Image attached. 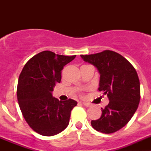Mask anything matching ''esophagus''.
<instances>
[{
	"mask_svg": "<svg viewBox=\"0 0 151 151\" xmlns=\"http://www.w3.org/2000/svg\"><path fill=\"white\" fill-rule=\"evenodd\" d=\"M81 104H83L85 106H86V107H89V106H91V104H88V103L81 102Z\"/></svg>",
	"mask_w": 151,
	"mask_h": 151,
	"instance_id": "obj_1",
	"label": "esophagus"
}]
</instances>
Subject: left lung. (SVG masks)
Wrapping results in <instances>:
<instances>
[{"mask_svg": "<svg viewBox=\"0 0 151 151\" xmlns=\"http://www.w3.org/2000/svg\"><path fill=\"white\" fill-rule=\"evenodd\" d=\"M81 57L97 69L98 90L110 101L104 109L101 108V118L91 121L92 127L105 134L115 132L129 122L138 109L141 91L137 72L127 60L112 50Z\"/></svg>", "mask_w": 151, "mask_h": 151, "instance_id": "8db88e82", "label": "left lung"}]
</instances>
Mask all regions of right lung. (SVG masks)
Returning <instances> with one entry per match:
<instances>
[{
  "label": "right lung",
  "mask_w": 151,
  "mask_h": 151,
  "mask_svg": "<svg viewBox=\"0 0 151 151\" xmlns=\"http://www.w3.org/2000/svg\"><path fill=\"white\" fill-rule=\"evenodd\" d=\"M75 57L45 50L26 63L19 77L17 99L21 112L29 126L41 135L59 134L69 125L77 101H59L52 91L60 82L63 66Z\"/></svg>",
  "instance_id": "add662e5"
}]
</instances>
